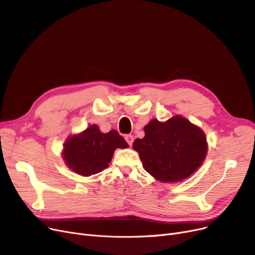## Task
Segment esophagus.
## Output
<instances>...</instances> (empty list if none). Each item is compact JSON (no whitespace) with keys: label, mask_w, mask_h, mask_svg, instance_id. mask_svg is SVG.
I'll return each instance as SVG.
<instances>
[{"label":"esophagus","mask_w":255,"mask_h":255,"mask_svg":"<svg viewBox=\"0 0 255 255\" xmlns=\"http://www.w3.org/2000/svg\"><path fill=\"white\" fill-rule=\"evenodd\" d=\"M126 140H127V142L128 143V145L130 146L133 144V141H134V137L132 136V135H126Z\"/></svg>","instance_id":"1"}]
</instances>
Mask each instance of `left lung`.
I'll use <instances>...</instances> for the list:
<instances>
[{
    "label": "left lung",
    "mask_w": 255,
    "mask_h": 255,
    "mask_svg": "<svg viewBox=\"0 0 255 255\" xmlns=\"http://www.w3.org/2000/svg\"><path fill=\"white\" fill-rule=\"evenodd\" d=\"M133 149L139 153L146 172L160 182L172 183L187 179L202 165L207 142L201 128L174 116L166 122L151 120Z\"/></svg>",
    "instance_id": "8db88e82"
}]
</instances>
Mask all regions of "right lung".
Listing matches in <instances>:
<instances>
[{
  "label": "right lung",
  "instance_id": "1",
  "mask_svg": "<svg viewBox=\"0 0 255 255\" xmlns=\"http://www.w3.org/2000/svg\"><path fill=\"white\" fill-rule=\"evenodd\" d=\"M128 146L116 129L104 134L98 126L92 125L81 134L68 138L64 143L63 158L72 171L89 176L109 167L116 149Z\"/></svg>",
  "mask_w": 255,
  "mask_h": 255
}]
</instances>
